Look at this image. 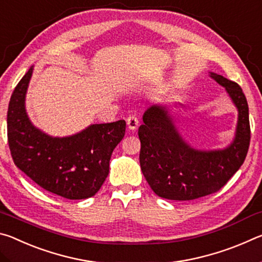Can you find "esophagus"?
I'll return each instance as SVG.
<instances>
[{
	"mask_svg": "<svg viewBox=\"0 0 262 262\" xmlns=\"http://www.w3.org/2000/svg\"><path fill=\"white\" fill-rule=\"evenodd\" d=\"M139 119H137L136 115H129L127 118V127L129 128L130 130H135L137 126H139Z\"/></svg>",
	"mask_w": 262,
	"mask_h": 262,
	"instance_id": "esophagus-1",
	"label": "esophagus"
}]
</instances>
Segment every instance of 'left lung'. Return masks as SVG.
I'll return each mask as SVG.
<instances>
[{
	"instance_id": "obj_1",
	"label": "left lung",
	"mask_w": 262,
	"mask_h": 262,
	"mask_svg": "<svg viewBox=\"0 0 262 262\" xmlns=\"http://www.w3.org/2000/svg\"><path fill=\"white\" fill-rule=\"evenodd\" d=\"M209 76L224 86L238 111L236 133L227 148H193L176 127L167 105H151L143 114L144 123L139 128L141 170L151 189L163 199L186 201L215 193L246 158L251 139L246 97L237 83L215 73Z\"/></svg>"
}]
</instances>
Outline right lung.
Returning <instances> with one entry per match:
<instances>
[{"label":"right lung","instance_id":"right-lung-1","mask_svg":"<svg viewBox=\"0 0 262 262\" xmlns=\"http://www.w3.org/2000/svg\"><path fill=\"white\" fill-rule=\"evenodd\" d=\"M33 66L12 92L8 107V143L16 166L43 189L69 200L94 196L110 171L126 121L94 123L76 134L54 137L31 122L25 97Z\"/></svg>","mask_w":262,"mask_h":262}]
</instances>
